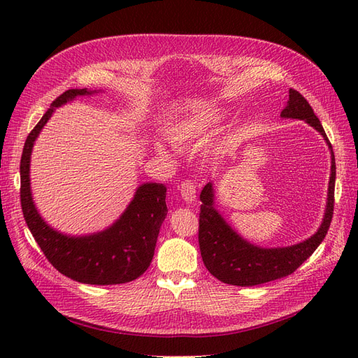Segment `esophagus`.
Instances as JSON below:
<instances>
[{
  "label": "esophagus",
  "instance_id": "1",
  "mask_svg": "<svg viewBox=\"0 0 358 358\" xmlns=\"http://www.w3.org/2000/svg\"><path fill=\"white\" fill-rule=\"evenodd\" d=\"M179 191H180L182 199L185 200L187 203H194V201H196V185H194L191 180L182 182L180 187H179Z\"/></svg>",
  "mask_w": 358,
  "mask_h": 358
}]
</instances>
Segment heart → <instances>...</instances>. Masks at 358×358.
<instances>
[{
	"mask_svg": "<svg viewBox=\"0 0 358 358\" xmlns=\"http://www.w3.org/2000/svg\"><path fill=\"white\" fill-rule=\"evenodd\" d=\"M224 117L225 112L220 107L197 106L167 121L164 131L170 142L178 148L197 146L216 131ZM154 148L161 157H170L169 149L162 143L155 142Z\"/></svg>",
	"mask_w": 358,
	"mask_h": 358,
	"instance_id": "1",
	"label": "heart"
}]
</instances>
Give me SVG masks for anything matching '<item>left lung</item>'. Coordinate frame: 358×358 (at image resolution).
<instances>
[{
  "label": "left lung",
  "mask_w": 358,
  "mask_h": 358,
  "mask_svg": "<svg viewBox=\"0 0 358 358\" xmlns=\"http://www.w3.org/2000/svg\"><path fill=\"white\" fill-rule=\"evenodd\" d=\"M289 99L280 117L300 119L308 122L326 140L331 152V173L329 180L327 206L322 222L315 234L300 243L284 248H262L249 243L227 224L215 208L213 183H206L200 194L199 245L203 263L210 275L224 284L237 287H254L291 275L313 254L326 237L333 218L336 164L333 148L326 131L310 104L300 92L289 90Z\"/></svg>",
  "instance_id": "left-lung-1"
}]
</instances>
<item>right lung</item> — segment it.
<instances>
[{
  "label": "right lung",
  "mask_w": 358,
  "mask_h": 358,
  "mask_svg": "<svg viewBox=\"0 0 358 358\" xmlns=\"http://www.w3.org/2000/svg\"><path fill=\"white\" fill-rule=\"evenodd\" d=\"M95 92L83 88L61 94L28 134L20 158V204L31 234L58 272L82 284L115 285L131 282L150 266L161 224L169 212L167 188L155 182L142 183L128 208L110 227L88 236H69L52 229L41 218L32 200L29 182L32 148L55 107Z\"/></svg>",
  "instance_id": "add662e5"
}]
</instances>
